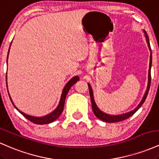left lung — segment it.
Masks as SVG:
<instances>
[{
	"label": "left lung",
	"mask_w": 159,
	"mask_h": 159,
	"mask_svg": "<svg viewBox=\"0 0 159 159\" xmlns=\"http://www.w3.org/2000/svg\"><path fill=\"white\" fill-rule=\"evenodd\" d=\"M144 32V35H145L146 37V40H147V45H148L149 52H150V56H149V72H148V84H147V90H146L145 93H144L143 98L140 101V102L139 103V105H138L135 107V109L130 111V112H128L126 114H120V115H110L105 114L100 110L99 108L97 107L96 102H95L94 100V97H93V90L92 87L90 84H88V87H89V91H90V99H91V103H92V108L93 111V113L95 114V116L96 117H98V119H100L101 120H102L104 122H106V123H116V122H120V121H123L124 120H126L129 117H130L131 116H132L134 113L136 112L138 109L141 107V105H143L144 102H145L146 98H147V95H148L149 93V87H150V83H151V67H152V50H151L150 48V44H149V36H147V32L145 30H143Z\"/></svg>",
	"instance_id": "8db88e82"
}]
</instances>
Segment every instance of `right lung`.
<instances>
[{"instance_id":"obj_1","label":"right lung","mask_w":159,"mask_h":159,"mask_svg":"<svg viewBox=\"0 0 159 159\" xmlns=\"http://www.w3.org/2000/svg\"><path fill=\"white\" fill-rule=\"evenodd\" d=\"M10 46H11V44H10ZM10 48H9L8 54H7V60H8V55H9V52H10ZM6 79H7V77H6ZM78 81H79V77H78V76H75V77L72 78V79L69 80V81H68V83L66 84L64 88H63V92H62V94H61V100H60L59 105H58V106L57 107V108L54 111H52V113H50L49 114L45 115V116H42V117H36V116H30V115H27L26 114H25V113H23L22 111H19V109L16 107V105H14V103L12 102V100L10 97V94H9V96H10L11 102H12V105H14V107H15L17 109V110L19 111L24 116H25V118H27V120H30V122H32V123H34L35 124H39V125H43V124L51 123H52V122H54L55 120L57 119V118L60 116V115L62 114V112H63V108H64L66 97V95H67V93H68L69 89H70L71 87H72V86L74 85Z\"/></svg>"}]
</instances>
